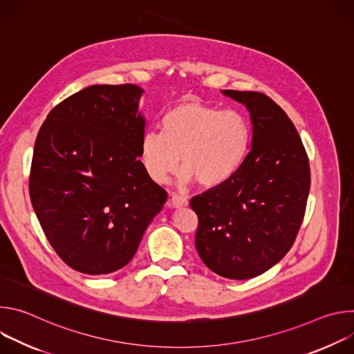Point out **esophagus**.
<instances>
[{"label": "esophagus", "mask_w": 354, "mask_h": 354, "mask_svg": "<svg viewBox=\"0 0 354 354\" xmlns=\"http://www.w3.org/2000/svg\"><path fill=\"white\" fill-rule=\"evenodd\" d=\"M189 205V201L186 197L179 196V194H174L171 197V206L175 209H180V207H186Z\"/></svg>", "instance_id": "obj_1"}]
</instances>
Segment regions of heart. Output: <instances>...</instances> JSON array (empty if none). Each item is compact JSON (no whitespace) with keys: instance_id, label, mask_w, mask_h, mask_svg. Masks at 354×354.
<instances>
[{"instance_id":"obj_1","label":"heart","mask_w":354,"mask_h":354,"mask_svg":"<svg viewBox=\"0 0 354 354\" xmlns=\"http://www.w3.org/2000/svg\"><path fill=\"white\" fill-rule=\"evenodd\" d=\"M250 127L236 111H221L197 100L172 108L162 120V134L147 131L141 160L149 178L164 183L179 164L185 182L212 189L225 183L243 162Z\"/></svg>"}]
</instances>
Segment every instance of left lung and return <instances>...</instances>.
<instances>
[{"instance_id":"8db88e82","label":"left lung","mask_w":354,"mask_h":354,"mask_svg":"<svg viewBox=\"0 0 354 354\" xmlns=\"http://www.w3.org/2000/svg\"><path fill=\"white\" fill-rule=\"evenodd\" d=\"M250 113V149L223 185L194 196L196 249L221 277H257L291 249L311 186L307 151L286 112L268 95L223 91Z\"/></svg>"}]
</instances>
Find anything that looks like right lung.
Here are the masks:
<instances>
[{
	"label": "right lung",
	"mask_w": 354,
	"mask_h": 354,
	"mask_svg": "<svg viewBox=\"0 0 354 354\" xmlns=\"http://www.w3.org/2000/svg\"><path fill=\"white\" fill-rule=\"evenodd\" d=\"M142 89L92 85L55 106L33 148L29 194L60 259L85 274L124 268L168 193L141 157Z\"/></svg>",
	"instance_id": "obj_1"
}]
</instances>
